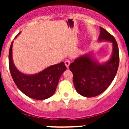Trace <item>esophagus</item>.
<instances>
[{
	"mask_svg": "<svg viewBox=\"0 0 129 129\" xmlns=\"http://www.w3.org/2000/svg\"><path fill=\"white\" fill-rule=\"evenodd\" d=\"M64 64H65L66 67H67V68H69V66H70V61L68 60V59H67L65 61H64Z\"/></svg>",
	"mask_w": 129,
	"mask_h": 129,
	"instance_id": "1",
	"label": "esophagus"
}]
</instances>
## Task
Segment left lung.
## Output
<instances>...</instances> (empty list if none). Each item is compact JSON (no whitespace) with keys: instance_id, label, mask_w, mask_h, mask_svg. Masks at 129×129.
Masks as SVG:
<instances>
[{"instance_id":"1","label":"left lung","mask_w":129,"mask_h":129,"mask_svg":"<svg viewBox=\"0 0 129 129\" xmlns=\"http://www.w3.org/2000/svg\"><path fill=\"white\" fill-rule=\"evenodd\" d=\"M100 30L99 40L112 43L113 53L110 60L105 64H100L85 55L76 59L69 67L73 73L76 90L79 94L88 98L100 95L109 87L119 66V49L116 39L104 28L100 27Z\"/></svg>"}]
</instances>
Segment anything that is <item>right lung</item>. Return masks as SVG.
<instances>
[{
    "label": "right lung",
    "mask_w": 129,
    "mask_h": 129,
    "mask_svg": "<svg viewBox=\"0 0 129 129\" xmlns=\"http://www.w3.org/2000/svg\"><path fill=\"white\" fill-rule=\"evenodd\" d=\"M11 43L9 51V68L13 81L19 90L29 98L43 100L52 96L55 92L59 78L67 70L64 62L50 66L37 74H24L15 68L12 60Z\"/></svg>",
    "instance_id": "obj_1"
}]
</instances>
